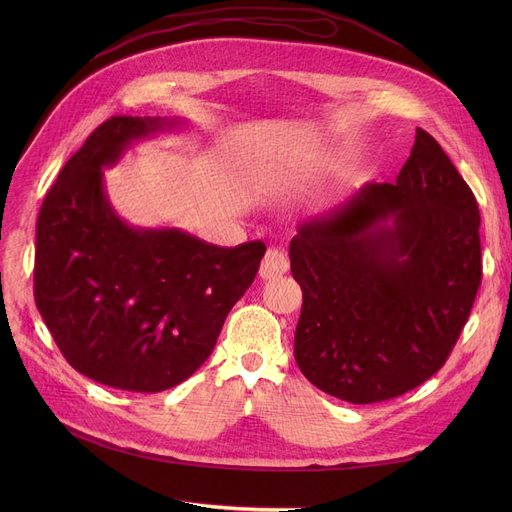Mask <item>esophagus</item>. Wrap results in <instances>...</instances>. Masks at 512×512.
I'll list each match as a JSON object with an SVG mask.
<instances>
[{"label":"esophagus","mask_w":512,"mask_h":512,"mask_svg":"<svg viewBox=\"0 0 512 512\" xmlns=\"http://www.w3.org/2000/svg\"><path fill=\"white\" fill-rule=\"evenodd\" d=\"M288 272V257L284 251L280 249H270L265 253L263 261H261V267H259V276L263 280H274V278H280Z\"/></svg>","instance_id":"esophagus-1"}]
</instances>
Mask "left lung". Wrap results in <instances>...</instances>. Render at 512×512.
<instances>
[{"mask_svg": "<svg viewBox=\"0 0 512 512\" xmlns=\"http://www.w3.org/2000/svg\"><path fill=\"white\" fill-rule=\"evenodd\" d=\"M288 255L305 378L353 405L388 400L432 378L467 324L481 284L477 201L417 128L392 184L365 182L309 215Z\"/></svg>", "mask_w": 512, "mask_h": 512, "instance_id": "obj_1", "label": "left lung"}]
</instances>
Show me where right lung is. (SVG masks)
Listing matches in <instances>:
<instances>
[{"instance_id":"1","label":"right lung","mask_w":512,"mask_h":512,"mask_svg":"<svg viewBox=\"0 0 512 512\" xmlns=\"http://www.w3.org/2000/svg\"><path fill=\"white\" fill-rule=\"evenodd\" d=\"M184 118L114 116L91 132L41 205L35 301L66 361L128 392H161L207 361L247 292L261 240L218 247L180 228L132 226L105 191L139 141L184 130Z\"/></svg>"}]
</instances>
